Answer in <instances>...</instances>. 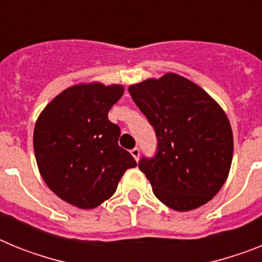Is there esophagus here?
I'll use <instances>...</instances> for the list:
<instances>
[{
  "instance_id": "1",
  "label": "esophagus",
  "mask_w": 262,
  "mask_h": 262,
  "mask_svg": "<svg viewBox=\"0 0 262 262\" xmlns=\"http://www.w3.org/2000/svg\"><path fill=\"white\" fill-rule=\"evenodd\" d=\"M129 152H131V155H133V156H134V159H135L136 161H138L139 156H140V149H139L138 147H135V148H133V149H131V151H129Z\"/></svg>"
}]
</instances>
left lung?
I'll return each mask as SVG.
<instances>
[{
	"instance_id": "obj_1",
	"label": "left lung",
	"mask_w": 262,
	"mask_h": 262,
	"mask_svg": "<svg viewBox=\"0 0 262 262\" xmlns=\"http://www.w3.org/2000/svg\"><path fill=\"white\" fill-rule=\"evenodd\" d=\"M128 92L154 127L157 149L139 169L154 194L177 211L209 202L230 172L233 136L222 107L190 80L166 73L131 85Z\"/></svg>"
}]
</instances>
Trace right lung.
Instances as JSON below:
<instances>
[{"label":"right lung","instance_id":"obj_1","mask_svg":"<svg viewBox=\"0 0 262 262\" xmlns=\"http://www.w3.org/2000/svg\"><path fill=\"white\" fill-rule=\"evenodd\" d=\"M123 96L120 85H76L41 111L34 152L41 177L62 201L94 209L115 193L127 169L136 166L119 147L120 128L107 114Z\"/></svg>","mask_w":262,"mask_h":262}]
</instances>
